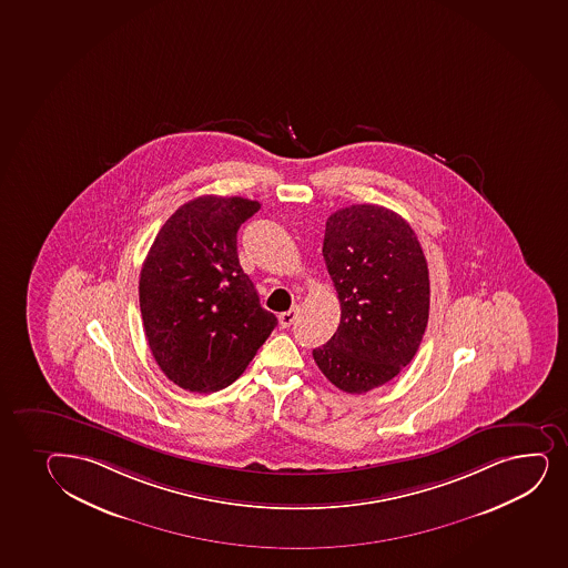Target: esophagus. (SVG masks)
Returning a JSON list of instances; mask_svg holds the SVG:
<instances>
[{"label": "esophagus", "mask_w": 568, "mask_h": 568, "mask_svg": "<svg viewBox=\"0 0 568 568\" xmlns=\"http://www.w3.org/2000/svg\"><path fill=\"white\" fill-rule=\"evenodd\" d=\"M300 310L298 307H293V310H288V312L281 313L280 315V325L283 328H288V326L293 325L296 317H298Z\"/></svg>", "instance_id": "obj_1"}]
</instances>
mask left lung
<instances>
[{"instance_id": "left-lung-1", "label": "left lung", "mask_w": 568, "mask_h": 568, "mask_svg": "<svg viewBox=\"0 0 568 568\" xmlns=\"http://www.w3.org/2000/svg\"><path fill=\"white\" fill-rule=\"evenodd\" d=\"M323 256L338 293V331L313 358L326 379L351 395L400 374L428 323L427 258L395 211L357 204L326 221Z\"/></svg>"}]
</instances>
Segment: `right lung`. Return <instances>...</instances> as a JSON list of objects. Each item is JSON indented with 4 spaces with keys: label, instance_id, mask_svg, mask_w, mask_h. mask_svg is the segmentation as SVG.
Here are the masks:
<instances>
[{
    "label": "right lung",
    "instance_id": "obj_1",
    "mask_svg": "<svg viewBox=\"0 0 568 568\" xmlns=\"http://www.w3.org/2000/svg\"><path fill=\"white\" fill-rule=\"evenodd\" d=\"M261 204L200 196L154 237L140 274L149 347L170 382L213 393L242 376L277 325L237 258V230Z\"/></svg>",
    "mask_w": 568,
    "mask_h": 568
}]
</instances>
